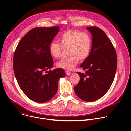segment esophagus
<instances>
[{
  "instance_id": "34e87169",
  "label": "esophagus",
  "mask_w": 131,
  "mask_h": 131,
  "mask_svg": "<svg viewBox=\"0 0 131 131\" xmlns=\"http://www.w3.org/2000/svg\"><path fill=\"white\" fill-rule=\"evenodd\" d=\"M65 72H66V75L67 76H69L70 74H71V72L70 71H68V70H65Z\"/></svg>"
}]
</instances>
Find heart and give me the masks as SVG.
Wrapping results in <instances>:
<instances>
[{
    "label": "heart",
    "mask_w": 131,
    "mask_h": 131,
    "mask_svg": "<svg viewBox=\"0 0 131 131\" xmlns=\"http://www.w3.org/2000/svg\"><path fill=\"white\" fill-rule=\"evenodd\" d=\"M60 43L52 42L49 46V52L52 57L59 58L63 48H68L69 57L63 59L57 63L61 68L70 70L78 64L79 60L84 61L90 55L92 48V39L90 35L86 32L67 30L59 37Z\"/></svg>",
    "instance_id": "obj_1"
}]
</instances>
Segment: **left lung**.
<instances>
[{"label":"left lung","mask_w":131,"mask_h":131,"mask_svg":"<svg viewBox=\"0 0 131 131\" xmlns=\"http://www.w3.org/2000/svg\"><path fill=\"white\" fill-rule=\"evenodd\" d=\"M86 29L92 36L88 58L81 64L85 73L77 72L80 81L74 87L77 96L88 102L103 97L110 88L117 67L115 49L106 34L96 26Z\"/></svg>","instance_id":"left-lung-1"}]
</instances>
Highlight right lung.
<instances>
[{
    "label": "right lung",
    "instance_id": "obj_1",
    "mask_svg": "<svg viewBox=\"0 0 131 131\" xmlns=\"http://www.w3.org/2000/svg\"><path fill=\"white\" fill-rule=\"evenodd\" d=\"M59 31V26L34 28L21 39L14 52L13 67L17 83L25 95L37 103L54 97L59 80L66 75L62 68L47 71L53 65L49 46Z\"/></svg>",
    "mask_w": 131,
    "mask_h": 131
}]
</instances>
